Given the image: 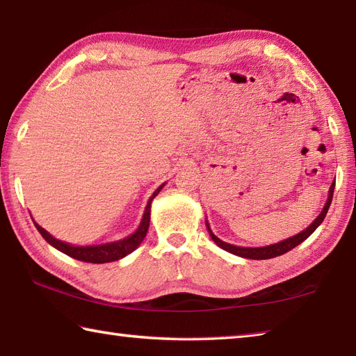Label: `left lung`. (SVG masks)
<instances>
[{
  "label": "left lung",
  "instance_id": "8db88e82",
  "mask_svg": "<svg viewBox=\"0 0 356 356\" xmlns=\"http://www.w3.org/2000/svg\"><path fill=\"white\" fill-rule=\"evenodd\" d=\"M333 190H335V182L332 184L330 190H329V197H327V202L323 208V211L319 213L318 218L312 222V224L304 229V232L298 233L295 236H291V238L289 239H284L281 242L277 243H271V245H267V247H256V248H252V247H238V245H232V243H227L224 241H220L218 236H214L210 225H208L207 222V228H208V233H210L211 239L214 241V243H218V245L225 250V252L228 253H233L236 256H241V257H247V259H271V257H276V256H281L284 253L290 252V250H293L296 245H299V243L304 242L305 239L309 238V236L315 232V229L323 224V220L325 218L327 211H329V207L332 204V197H333Z\"/></svg>",
  "mask_w": 356,
  "mask_h": 356
}]
</instances>
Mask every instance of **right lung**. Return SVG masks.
Listing matches in <instances>:
<instances>
[{"instance_id": "right-lung-1", "label": "right lung", "mask_w": 356, "mask_h": 356, "mask_svg": "<svg viewBox=\"0 0 356 356\" xmlns=\"http://www.w3.org/2000/svg\"><path fill=\"white\" fill-rule=\"evenodd\" d=\"M165 186V184L160 185L157 190L152 193V196L149 197L148 204H146L145 213L140 225L136 229L134 233L128 238L120 239L117 242H108V243H100V245H86V247H80V245H71V243H66L63 241L55 239L54 236L49 234L44 228H41L37 222H33L35 227L40 232V234L51 243L52 247L60 250L61 253H65L67 256L74 257V259H79L83 262H90V264H106V262H113L118 261L122 257L128 256L129 253L134 252V250L140 245L142 241L145 239L146 233H148V227H149V216H151V202L154 199L160 190Z\"/></svg>"}]
</instances>
